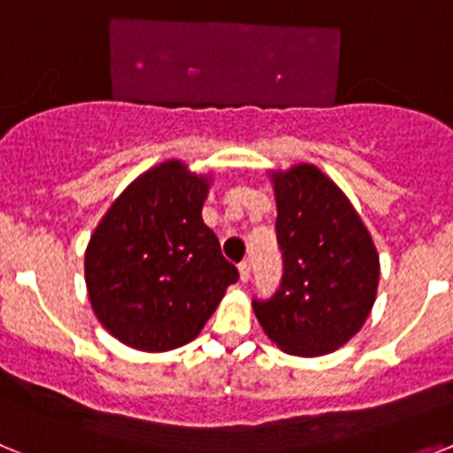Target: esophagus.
<instances>
[{"label": "esophagus", "instance_id": "esophagus-1", "mask_svg": "<svg viewBox=\"0 0 453 453\" xmlns=\"http://www.w3.org/2000/svg\"><path fill=\"white\" fill-rule=\"evenodd\" d=\"M238 272H240V281L247 283V279H250V263H247V261L240 263V265H238Z\"/></svg>", "mask_w": 453, "mask_h": 453}]
</instances>
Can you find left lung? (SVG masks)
Returning a JSON list of instances; mask_svg holds the SVG:
<instances>
[{
  "label": "left lung",
  "instance_id": "1",
  "mask_svg": "<svg viewBox=\"0 0 453 453\" xmlns=\"http://www.w3.org/2000/svg\"><path fill=\"white\" fill-rule=\"evenodd\" d=\"M272 186L283 276L270 299H254V313L286 354H331L374 306L379 254L361 215L319 167L272 172Z\"/></svg>",
  "mask_w": 453,
  "mask_h": 453
}]
</instances>
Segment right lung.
Returning <instances> with one entry per match:
<instances>
[{"label": "right lung", "mask_w": 453, "mask_h": 453, "mask_svg": "<svg viewBox=\"0 0 453 453\" xmlns=\"http://www.w3.org/2000/svg\"><path fill=\"white\" fill-rule=\"evenodd\" d=\"M211 177L181 161L140 174L108 208L86 250L90 306L108 334L138 351L199 335L238 270L202 219Z\"/></svg>", "instance_id": "add662e5"}]
</instances>
